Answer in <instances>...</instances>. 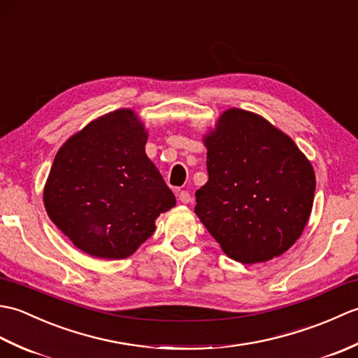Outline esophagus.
<instances>
[{
  "mask_svg": "<svg viewBox=\"0 0 358 358\" xmlns=\"http://www.w3.org/2000/svg\"><path fill=\"white\" fill-rule=\"evenodd\" d=\"M178 200H180L181 203L187 204L189 201H191V194H189L187 191H181V192H178Z\"/></svg>",
  "mask_w": 358,
  "mask_h": 358,
  "instance_id": "esophagus-1",
  "label": "esophagus"
}]
</instances>
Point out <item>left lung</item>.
I'll use <instances>...</instances> for the list:
<instances>
[{"label":"left lung","instance_id":"1","mask_svg":"<svg viewBox=\"0 0 358 358\" xmlns=\"http://www.w3.org/2000/svg\"><path fill=\"white\" fill-rule=\"evenodd\" d=\"M208 183L195 214L223 252L254 264L285 254L313 210L315 173L291 136L254 112L227 109L204 136Z\"/></svg>","mask_w":358,"mask_h":358}]
</instances>
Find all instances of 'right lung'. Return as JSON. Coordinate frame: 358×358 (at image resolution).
<instances>
[{"label":"right lung","instance_id":"1","mask_svg":"<svg viewBox=\"0 0 358 358\" xmlns=\"http://www.w3.org/2000/svg\"><path fill=\"white\" fill-rule=\"evenodd\" d=\"M148 131L131 109L96 118L72 135L53 159L44 206L83 252L106 260L132 255L155 231L175 195L144 146Z\"/></svg>","mask_w":358,"mask_h":358}]
</instances>
